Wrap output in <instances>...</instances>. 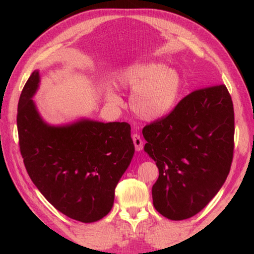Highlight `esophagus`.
Returning <instances> with one entry per match:
<instances>
[{
    "label": "esophagus",
    "mask_w": 254,
    "mask_h": 254,
    "mask_svg": "<svg viewBox=\"0 0 254 254\" xmlns=\"http://www.w3.org/2000/svg\"><path fill=\"white\" fill-rule=\"evenodd\" d=\"M132 139H133V143H134V146H135V149L137 150V152H139V150L143 149V139L142 137L139 136V134H136L134 133L132 135Z\"/></svg>",
    "instance_id": "1"
}]
</instances>
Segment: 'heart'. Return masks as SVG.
I'll return each mask as SVG.
<instances>
[{"label":"heart","instance_id":"b5f03b06","mask_svg":"<svg viewBox=\"0 0 254 254\" xmlns=\"http://www.w3.org/2000/svg\"><path fill=\"white\" fill-rule=\"evenodd\" d=\"M117 83L122 88L132 90V110L147 121L166 116L174 107L180 90L179 75L164 64L155 62L127 67L118 75ZM107 99L115 104L120 102V98L112 90L108 91Z\"/></svg>","mask_w":254,"mask_h":254}]
</instances>
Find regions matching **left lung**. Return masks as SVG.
I'll return each instance as SVG.
<instances>
[{
  "label": "left lung",
  "instance_id": "1",
  "mask_svg": "<svg viewBox=\"0 0 254 254\" xmlns=\"http://www.w3.org/2000/svg\"><path fill=\"white\" fill-rule=\"evenodd\" d=\"M143 135L159 170L155 208L172 220L194 216L216 195L233 163L235 113L227 87L192 91L169 115L145 126Z\"/></svg>",
  "mask_w": 254,
  "mask_h": 254
}]
</instances>
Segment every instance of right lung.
Returning <instances> with one entry per match:
<instances>
[{"instance_id":"1","label":"right lung","mask_w":254,"mask_h":254,"mask_svg":"<svg viewBox=\"0 0 254 254\" xmlns=\"http://www.w3.org/2000/svg\"><path fill=\"white\" fill-rule=\"evenodd\" d=\"M39 80V72H32L17 108L26 170L59 212L82 223L97 222L111 210L115 189L132 160L130 124L80 120L48 126L31 100Z\"/></svg>"}]
</instances>
